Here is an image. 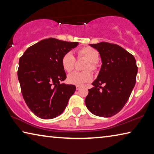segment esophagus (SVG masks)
<instances>
[{
	"mask_svg": "<svg viewBox=\"0 0 154 154\" xmlns=\"http://www.w3.org/2000/svg\"><path fill=\"white\" fill-rule=\"evenodd\" d=\"M80 88H81L80 85H76V88H77V90H79Z\"/></svg>",
	"mask_w": 154,
	"mask_h": 154,
	"instance_id": "obj_1",
	"label": "esophagus"
}]
</instances>
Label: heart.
Instances as JSON below:
<instances>
[{
    "instance_id": "b5f03b06",
    "label": "heart",
    "mask_w": 154,
    "mask_h": 154,
    "mask_svg": "<svg viewBox=\"0 0 154 154\" xmlns=\"http://www.w3.org/2000/svg\"><path fill=\"white\" fill-rule=\"evenodd\" d=\"M76 54L79 58H84L88 60L85 65L84 70H90L95 71L97 69L96 62L100 58L99 52L96 49L89 46L82 47L78 48ZM75 58L71 52H68L62 56L61 59V64L63 69L67 72H71L74 69ZM92 75L89 71L82 72H74L70 74L67 77V82L70 84L82 85L92 79Z\"/></svg>"
}]
</instances>
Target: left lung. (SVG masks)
<instances>
[{"label":"left lung","mask_w":154,"mask_h":154,"mask_svg":"<svg viewBox=\"0 0 154 154\" xmlns=\"http://www.w3.org/2000/svg\"><path fill=\"white\" fill-rule=\"evenodd\" d=\"M90 45L98 51L103 64L85 103L95 116L109 118L127 103L136 83L138 67L134 57L118 45L107 42Z\"/></svg>","instance_id":"left-lung-1"}]
</instances>
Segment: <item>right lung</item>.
<instances>
[{"label":"right lung","instance_id":"add662e5","mask_svg":"<svg viewBox=\"0 0 154 154\" xmlns=\"http://www.w3.org/2000/svg\"><path fill=\"white\" fill-rule=\"evenodd\" d=\"M78 45L54 38L34 44L20 57L17 77L25 103L41 119L60 115L76 87L60 83L66 78L61 59Z\"/></svg>","mask_w":154,"mask_h":154}]
</instances>
